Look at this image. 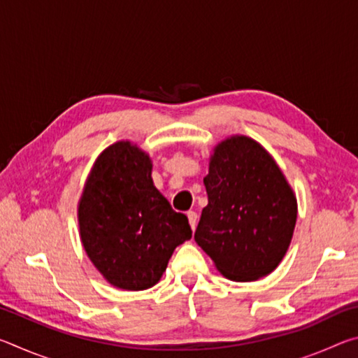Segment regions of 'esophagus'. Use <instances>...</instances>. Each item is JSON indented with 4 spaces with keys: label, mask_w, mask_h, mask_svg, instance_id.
<instances>
[{
    "label": "esophagus",
    "mask_w": 358,
    "mask_h": 358,
    "mask_svg": "<svg viewBox=\"0 0 358 358\" xmlns=\"http://www.w3.org/2000/svg\"><path fill=\"white\" fill-rule=\"evenodd\" d=\"M186 215H187V221H189V226L194 230L197 226V213H196V211H187Z\"/></svg>",
    "instance_id": "obj_1"
}]
</instances>
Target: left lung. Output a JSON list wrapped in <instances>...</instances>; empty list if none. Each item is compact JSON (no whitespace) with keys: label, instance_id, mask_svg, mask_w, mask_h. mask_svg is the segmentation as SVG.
<instances>
[{"label":"left lung","instance_id":"1","mask_svg":"<svg viewBox=\"0 0 358 358\" xmlns=\"http://www.w3.org/2000/svg\"><path fill=\"white\" fill-rule=\"evenodd\" d=\"M208 205L194 234L222 276L256 281L270 275L292 241L296 197L268 151L248 136L213 148L203 178Z\"/></svg>","mask_w":358,"mask_h":358}]
</instances>
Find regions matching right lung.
Segmentation results:
<instances>
[{"label":"right lung","instance_id":"obj_1","mask_svg":"<svg viewBox=\"0 0 358 358\" xmlns=\"http://www.w3.org/2000/svg\"><path fill=\"white\" fill-rule=\"evenodd\" d=\"M151 157L129 141L94 161L77 207L80 241L112 286L145 290L161 280L175 248L192 237L187 217L156 189Z\"/></svg>","mask_w":358,"mask_h":358}]
</instances>
